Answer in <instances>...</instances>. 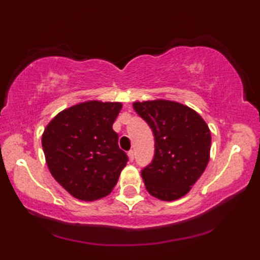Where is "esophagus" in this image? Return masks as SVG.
I'll list each match as a JSON object with an SVG mask.
<instances>
[{"mask_svg":"<svg viewBox=\"0 0 260 260\" xmlns=\"http://www.w3.org/2000/svg\"><path fill=\"white\" fill-rule=\"evenodd\" d=\"M127 156H129V161H130V162H134V159H135V154H134V151H133V150H130L129 152H127Z\"/></svg>","mask_w":260,"mask_h":260,"instance_id":"1","label":"esophagus"}]
</instances>
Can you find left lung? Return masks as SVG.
<instances>
[{
    "instance_id": "obj_1",
    "label": "left lung",
    "mask_w": 260,
    "mask_h": 260,
    "mask_svg": "<svg viewBox=\"0 0 260 260\" xmlns=\"http://www.w3.org/2000/svg\"><path fill=\"white\" fill-rule=\"evenodd\" d=\"M134 109L155 136L154 158L141 173L145 188L163 201L182 198L209 161L208 125L198 112L176 102H136Z\"/></svg>"
}]
</instances>
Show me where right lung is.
<instances>
[{
    "label": "right lung",
    "mask_w": 260,
    "mask_h": 260,
    "mask_svg": "<svg viewBox=\"0 0 260 260\" xmlns=\"http://www.w3.org/2000/svg\"><path fill=\"white\" fill-rule=\"evenodd\" d=\"M120 109V103H81L63 110L46 126L42 148L49 172L79 200L111 193L126 166L129 158L112 129Z\"/></svg>",
    "instance_id": "right-lung-1"
}]
</instances>
